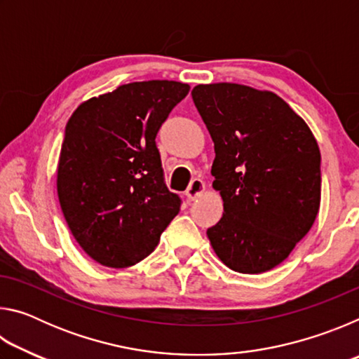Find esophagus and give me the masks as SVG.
Wrapping results in <instances>:
<instances>
[{
  "instance_id": "esophagus-1",
  "label": "esophagus",
  "mask_w": 359,
  "mask_h": 359,
  "mask_svg": "<svg viewBox=\"0 0 359 359\" xmlns=\"http://www.w3.org/2000/svg\"><path fill=\"white\" fill-rule=\"evenodd\" d=\"M205 191V184L201 180V179H194L190 187L187 188V198L190 199V201H193V199H196L198 196H201V194Z\"/></svg>"
}]
</instances>
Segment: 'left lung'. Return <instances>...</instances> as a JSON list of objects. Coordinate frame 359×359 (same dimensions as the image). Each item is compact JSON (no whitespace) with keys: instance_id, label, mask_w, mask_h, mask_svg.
I'll return each instance as SVG.
<instances>
[{"instance_id":"left-lung-1","label":"left lung","mask_w":359,"mask_h":359,"mask_svg":"<svg viewBox=\"0 0 359 359\" xmlns=\"http://www.w3.org/2000/svg\"><path fill=\"white\" fill-rule=\"evenodd\" d=\"M214 141L212 187L223 199L210 245L229 269L261 274L288 258L317 218L320 149L280 96L248 85L199 83L191 92Z\"/></svg>"}]
</instances>
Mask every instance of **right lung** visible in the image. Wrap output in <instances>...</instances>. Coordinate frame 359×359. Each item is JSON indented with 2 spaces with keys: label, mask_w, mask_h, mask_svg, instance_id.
I'll list each match as a JSON object with an SVG mask.
<instances>
[{
  "label": "right lung",
  "mask_w": 359,
  "mask_h": 359,
  "mask_svg": "<svg viewBox=\"0 0 359 359\" xmlns=\"http://www.w3.org/2000/svg\"><path fill=\"white\" fill-rule=\"evenodd\" d=\"M188 92L190 85L175 81L125 83L83 101L66 123L58 201L71 234L96 263L135 266L179 214L155 137Z\"/></svg>",
  "instance_id": "1"
}]
</instances>
